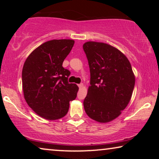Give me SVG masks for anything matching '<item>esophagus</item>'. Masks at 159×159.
I'll return each instance as SVG.
<instances>
[{"label":"esophagus","instance_id":"esophagus-1","mask_svg":"<svg viewBox=\"0 0 159 159\" xmlns=\"http://www.w3.org/2000/svg\"><path fill=\"white\" fill-rule=\"evenodd\" d=\"M78 87H79L80 88H83V84H82V83H81V84H78Z\"/></svg>","mask_w":159,"mask_h":159}]
</instances>
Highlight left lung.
Masks as SVG:
<instances>
[{"label": "left lung", "instance_id": "left-lung-1", "mask_svg": "<svg viewBox=\"0 0 159 159\" xmlns=\"http://www.w3.org/2000/svg\"><path fill=\"white\" fill-rule=\"evenodd\" d=\"M83 49L90 71V85L84 100V111L93 120L109 122L127 107L135 77L124 53L103 43L89 41Z\"/></svg>", "mask_w": 159, "mask_h": 159}]
</instances>
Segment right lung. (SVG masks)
<instances>
[{"label":"right lung","instance_id":"add662e5","mask_svg":"<svg viewBox=\"0 0 159 159\" xmlns=\"http://www.w3.org/2000/svg\"><path fill=\"white\" fill-rule=\"evenodd\" d=\"M73 40H52L34 49L26 59L22 69L24 96L37 114L56 120L67 114L69 101L77 97L79 88L69 84L70 71L62 66L70 53Z\"/></svg>","mask_w":159,"mask_h":159}]
</instances>
